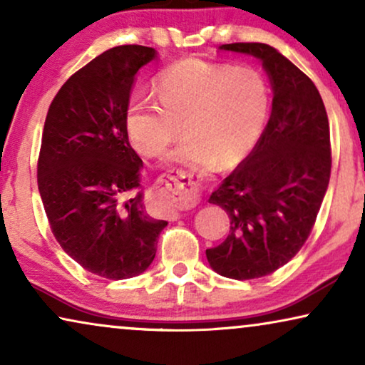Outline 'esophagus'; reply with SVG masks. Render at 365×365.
Masks as SVG:
<instances>
[{"label": "esophagus", "instance_id": "esophagus-1", "mask_svg": "<svg viewBox=\"0 0 365 365\" xmlns=\"http://www.w3.org/2000/svg\"><path fill=\"white\" fill-rule=\"evenodd\" d=\"M184 174L186 173H184L182 169H176V171L173 169V174H169L166 181H163V187L159 189V192L168 194V196H189V194H192V182L191 181H184V182L179 181L178 176L186 178ZM171 214L174 217H178L179 212L176 211V209H173Z\"/></svg>", "mask_w": 365, "mask_h": 365}]
</instances>
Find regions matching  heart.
Listing matches in <instances>:
<instances>
[{
  "label": "heart",
  "instance_id": "b5f03b06",
  "mask_svg": "<svg viewBox=\"0 0 365 365\" xmlns=\"http://www.w3.org/2000/svg\"><path fill=\"white\" fill-rule=\"evenodd\" d=\"M158 94L159 101L134 94L126 108L129 141L146 158L161 156L184 126L187 138L173 161L231 168L252 151L266 126L269 88L252 68L182 59L159 76Z\"/></svg>",
  "mask_w": 365,
  "mask_h": 365
}]
</instances>
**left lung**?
<instances>
[{
	"mask_svg": "<svg viewBox=\"0 0 365 365\" xmlns=\"http://www.w3.org/2000/svg\"><path fill=\"white\" fill-rule=\"evenodd\" d=\"M221 49L261 59L274 91L257 144L209 197L231 219L226 241L206 251L209 266L249 281L277 271L307 241L331 178V133L317 88L277 49L264 43Z\"/></svg>",
	"mask_w": 365,
	"mask_h": 365,
	"instance_id": "8db88e82",
	"label": "left lung"
}]
</instances>
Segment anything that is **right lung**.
<instances>
[{"label": "right lung", "mask_w": 365, "mask_h": 365, "mask_svg": "<svg viewBox=\"0 0 365 365\" xmlns=\"http://www.w3.org/2000/svg\"><path fill=\"white\" fill-rule=\"evenodd\" d=\"M154 58L141 44L108 49L63 84L44 121L38 189L49 227L79 266L113 281L146 271L168 226L144 207L126 129L134 76Z\"/></svg>", "instance_id": "obj_1"}]
</instances>
